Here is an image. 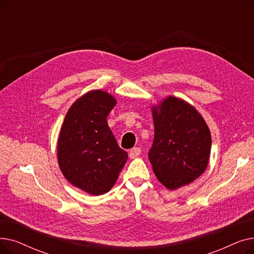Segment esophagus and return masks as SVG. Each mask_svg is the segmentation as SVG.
I'll return each mask as SVG.
<instances>
[{"label": "esophagus", "instance_id": "esophagus-1", "mask_svg": "<svg viewBox=\"0 0 254 254\" xmlns=\"http://www.w3.org/2000/svg\"><path fill=\"white\" fill-rule=\"evenodd\" d=\"M140 153H141V149L139 147H134V148H131L129 150V157L130 158H135V157L139 156Z\"/></svg>", "mask_w": 254, "mask_h": 254}]
</instances>
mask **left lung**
Masks as SVG:
<instances>
[{"label":"left lung","instance_id":"left-lung-1","mask_svg":"<svg viewBox=\"0 0 254 254\" xmlns=\"http://www.w3.org/2000/svg\"><path fill=\"white\" fill-rule=\"evenodd\" d=\"M152 113L154 139L149 162L159 182L177 190L205 172L212 144L210 130L192 106L175 97L166 99Z\"/></svg>","mask_w":254,"mask_h":254}]
</instances>
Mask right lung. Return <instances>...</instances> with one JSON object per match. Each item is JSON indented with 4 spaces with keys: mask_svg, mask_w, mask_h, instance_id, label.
Returning <instances> with one entry per match:
<instances>
[{
    "mask_svg": "<svg viewBox=\"0 0 254 254\" xmlns=\"http://www.w3.org/2000/svg\"><path fill=\"white\" fill-rule=\"evenodd\" d=\"M115 104L105 91H89L73 104L61 129V171L70 183L93 195L112 189L127 161L107 123Z\"/></svg>",
    "mask_w": 254,
    "mask_h": 254,
    "instance_id": "1",
    "label": "right lung"
}]
</instances>
